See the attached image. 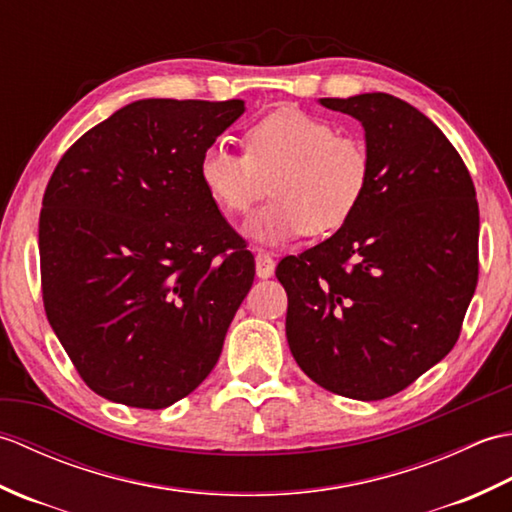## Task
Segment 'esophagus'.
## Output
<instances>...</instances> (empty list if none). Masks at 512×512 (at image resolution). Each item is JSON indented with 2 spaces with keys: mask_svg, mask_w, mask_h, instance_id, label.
Masks as SVG:
<instances>
[{
  "mask_svg": "<svg viewBox=\"0 0 512 512\" xmlns=\"http://www.w3.org/2000/svg\"><path fill=\"white\" fill-rule=\"evenodd\" d=\"M255 270H257V277L259 279L273 277V273H275V259H273V255L266 253V250H259V253L255 255Z\"/></svg>",
  "mask_w": 512,
  "mask_h": 512,
  "instance_id": "obj_1",
  "label": "esophagus"
}]
</instances>
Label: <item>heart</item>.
<instances>
[{
  "label": "heart",
  "instance_id": "heart-1",
  "mask_svg": "<svg viewBox=\"0 0 512 512\" xmlns=\"http://www.w3.org/2000/svg\"><path fill=\"white\" fill-rule=\"evenodd\" d=\"M242 147L244 154L224 145L204 149L198 178L217 209L231 217L253 209L268 180L273 200L246 224V235L264 246L339 231L372 184V154L363 140L336 134L330 121L297 107L248 123Z\"/></svg>",
  "mask_w": 512,
  "mask_h": 512
}]
</instances>
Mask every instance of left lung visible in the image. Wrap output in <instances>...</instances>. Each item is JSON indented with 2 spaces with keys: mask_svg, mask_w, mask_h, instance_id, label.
<instances>
[{
  "mask_svg": "<svg viewBox=\"0 0 512 512\" xmlns=\"http://www.w3.org/2000/svg\"><path fill=\"white\" fill-rule=\"evenodd\" d=\"M321 105L361 121L374 176L350 222L279 262L286 336L317 385L383 400L458 341L480 275V209L464 160L413 105L383 92Z\"/></svg>",
  "mask_w": 512,
  "mask_h": 512,
  "instance_id": "left-lung-1",
  "label": "left lung"
}]
</instances>
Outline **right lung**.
<instances>
[{
	"label": "right lung",
	"instance_id": "1",
	"mask_svg": "<svg viewBox=\"0 0 512 512\" xmlns=\"http://www.w3.org/2000/svg\"><path fill=\"white\" fill-rule=\"evenodd\" d=\"M244 101L145 99L65 151L43 193V308L96 394L162 409L211 374L255 259L198 178Z\"/></svg>",
	"mask_w": 512,
	"mask_h": 512
}]
</instances>
